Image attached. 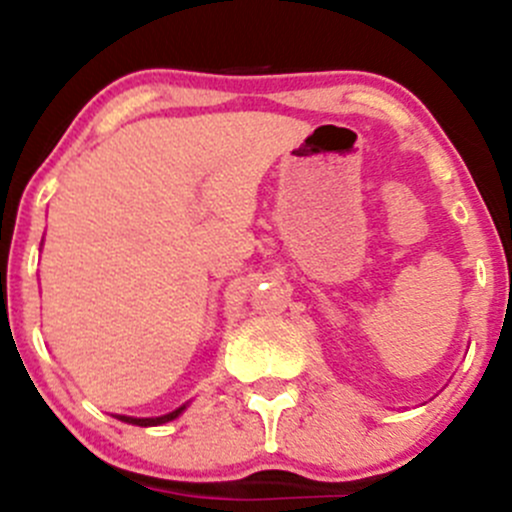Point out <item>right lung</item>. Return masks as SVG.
<instances>
[{"label":"right lung","instance_id":"right-lung-1","mask_svg":"<svg viewBox=\"0 0 512 512\" xmlns=\"http://www.w3.org/2000/svg\"><path fill=\"white\" fill-rule=\"evenodd\" d=\"M183 409H185V406H180V409L173 411V414H165V416H158V418H133V416H118V418H121V421H126V423H133V426H160V423H165V421H173V418L178 416Z\"/></svg>","mask_w":512,"mask_h":512}]
</instances>
